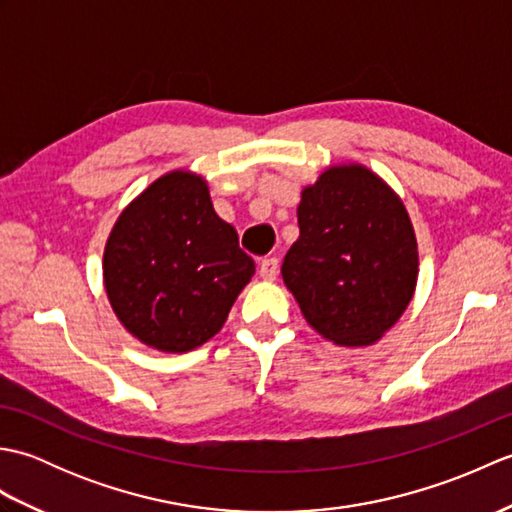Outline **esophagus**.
I'll list each match as a JSON object with an SVG mask.
<instances>
[{
	"label": "esophagus",
	"mask_w": 512,
	"mask_h": 512,
	"mask_svg": "<svg viewBox=\"0 0 512 512\" xmlns=\"http://www.w3.org/2000/svg\"><path fill=\"white\" fill-rule=\"evenodd\" d=\"M259 275H262V279H266V281L277 279V275H279V262H277V257H266V259H262V264H259Z\"/></svg>",
	"instance_id": "1"
}]
</instances>
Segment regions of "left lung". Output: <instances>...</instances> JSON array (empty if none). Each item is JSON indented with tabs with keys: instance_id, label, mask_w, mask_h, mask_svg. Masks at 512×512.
I'll return each instance as SVG.
<instances>
[{
	"instance_id": "left-lung-1",
	"label": "left lung",
	"mask_w": 512,
	"mask_h": 512,
	"mask_svg": "<svg viewBox=\"0 0 512 512\" xmlns=\"http://www.w3.org/2000/svg\"><path fill=\"white\" fill-rule=\"evenodd\" d=\"M299 239L281 266L314 330L367 345L413 297L418 246L405 206L365 167H332L301 193Z\"/></svg>"
}]
</instances>
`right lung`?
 Segmentation results:
<instances>
[{"mask_svg": "<svg viewBox=\"0 0 512 512\" xmlns=\"http://www.w3.org/2000/svg\"><path fill=\"white\" fill-rule=\"evenodd\" d=\"M253 273L206 182L187 171L156 180L127 206L103 257L116 317L162 352L193 350L220 332Z\"/></svg>", "mask_w": 512, "mask_h": 512, "instance_id": "obj_1", "label": "right lung"}]
</instances>
